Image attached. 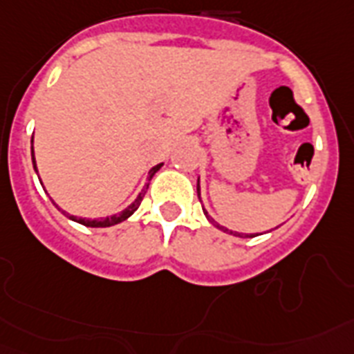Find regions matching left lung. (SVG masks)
I'll list each match as a JSON object with an SVG mask.
<instances>
[{
  "mask_svg": "<svg viewBox=\"0 0 354 354\" xmlns=\"http://www.w3.org/2000/svg\"><path fill=\"white\" fill-rule=\"evenodd\" d=\"M197 195H198V201H201V188H198V180H197ZM203 212H204V215H206V217H208V221L212 224H215V226L218 227V230H223V232H227V233H232V235H235V236H257V235H253V233H250V235H248V233H239V232H232V230H227V227H224V226H221V224H217L215 223V221H213V218H209V215H208V212H206V209L203 208Z\"/></svg>",
  "mask_w": 354,
  "mask_h": 354,
  "instance_id": "1",
  "label": "left lung"
}]
</instances>
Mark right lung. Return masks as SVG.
<instances>
[{"instance_id": "add662e5", "label": "right lung", "mask_w": 354, "mask_h": 354, "mask_svg": "<svg viewBox=\"0 0 354 354\" xmlns=\"http://www.w3.org/2000/svg\"><path fill=\"white\" fill-rule=\"evenodd\" d=\"M32 142H34V137H32ZM32 165H34V170L37 171L36 159H34V146H32ZM160 166H162V162H160V165H157V166H153V168L148 171V179H146V184H145V188L141 189V194L137 195L136 201H133V203H131L128 208H124L121 213H118V215H110V217H106V218H81V217H75V215H68L66 212H63V213H65L70 221H74V223H79V224H83V226H88V227H108V226H113V224L122 223V221H127V218L130 217V215H133V212L139 208V204H141L142 197H145L146 189H148V184H150L151 177H153V175H156L157 171L160 170Z\"/></svg>"}]
</instances>
